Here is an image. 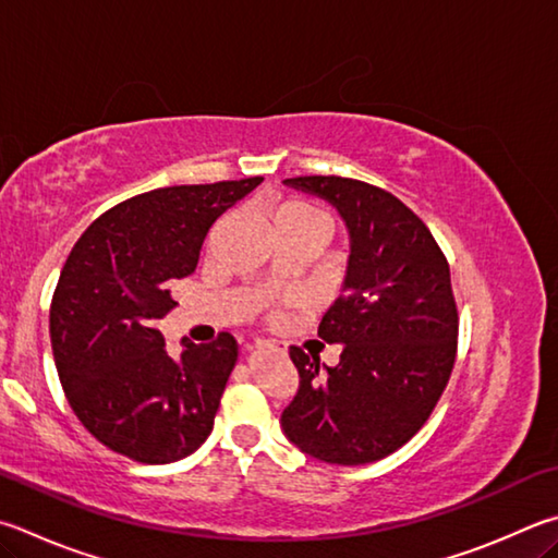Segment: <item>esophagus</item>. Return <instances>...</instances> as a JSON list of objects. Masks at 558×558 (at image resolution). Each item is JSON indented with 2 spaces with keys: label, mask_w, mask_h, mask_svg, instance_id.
<instances>
[{
  "label": "esophagus",
  "mask_w": 558,
  "mask_h": 558,
  "mask_svg": "<svg viewBox=\"0 0 558 558\" xmlns=\"http://www.w3.org/2000/svg\"><path fill=\"white\" fill-rule=\"evenodd\" d=\"M256 349H270V351H280L278 343H272V341H256Z\"/></svg>",
  "instance_id": "esophagus-1"
}]
</instances>
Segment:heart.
I'll return each mask as SVG.
<instances>
[{
  "instance_id": "1",
  "label": "heart",
  "mask_w": 558,
  "mask_h": 558,
  "mask_svg": "<svg viewBox=\"0 0 558 558\" xmlns=\"http://www.w3.org/2000/svg\"><path fill=\"white\" fill-rule=\"evenodd\" d=\"M290 229V231H314L319 234L324 241L329 239L331 231V221L324 215L322 209H317L310 202H288L276 211V231Z\"/></svg>"
}]
</instances>
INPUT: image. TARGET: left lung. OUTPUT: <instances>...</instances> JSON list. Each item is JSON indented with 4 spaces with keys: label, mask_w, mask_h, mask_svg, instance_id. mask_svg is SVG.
I'll return each instance as SVG.
<instances>
[{
    "label": "left lung",
    "mask_w": 558,
    "mask_h": 558,
    "mask_svg": "<svg viewBox=\"0 0 558 558\" xmlns=\"http://www.w3.org/2000/svg\"><path fill=\"white\" fill-rule=\"evenodd\" d=\"M339 211L351 253L339 300L319 337L341 343L337 366L292 347L300 390L280 417L295 447L337 465L380 461L437 408L456 361L459 312L449 263L410 207L368 182L282 180Z\"/></svg>",
    "instance_id": "1"
}]
</instances>
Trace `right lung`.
Segmentation results:
<instances>
[{
    "mask_svg": "<svg viewBox=\"0 0 558 558\" xmlns=\"http://www.w3.org/2000/svg\"><path fill=\"white\" fill-rule=\"evenodd\" d=\"M260 182L144 192L105 211L70 251L50 302V343L70 408L111 451L170 463L209 437L236 339H182L173 359L156 322L178 305L170 288L197 268L211 225Z\"/></svg>",
    "mask_w": 558,
    "mask_h": 558,
    "instance_id": "add662e5",
    "label": "right lung"
}]
</instances>
